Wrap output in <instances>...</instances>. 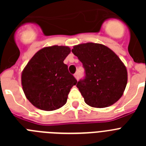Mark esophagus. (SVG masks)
Instances as JSON below:
<instances>
[{"instance_id":"34e87169","label":"esophagus","mask_w":146,"mask_h":146,"mask_svg":"<svg viewBox=\"0 0 146 146\" xmlns=\"http://www.w3.org/2000/svg\"><path fill=\"white\" fill-rule=\"evenodd\" d=\"M74 77H75L77 80H79V75H78V73H76V74H74Z\"/></svg>"}]
</instances>
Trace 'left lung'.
<instances>
[{
    "label": "left lung",
    "mask_w": 146,
    "mask_h": 146,
    "mask_svg": "<svg viewBox=\"0 0 146 146\" xmlns=\"http://www.w3.org/2000/svg\"><path fill=\"white\" fill-rule=\"evenodd\" d=\"M72 52L85 69L86 77L77 84L85 102L97 108L116 102L127 84V70L118 55L106 46L92 42L75 45Z\"/></svg>",
    "instance_id": "1"
}]
</instances>
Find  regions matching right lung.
Returning a JSON list of instances; mask_svg holds the SVG:
<instances>
[{"instance_id": "obj_1", "label": "right lung", "mask_w": 146, "mask_h": 146, "mask_svg": "<svg viewBox=\"0 0 146 146\" xmlns=\"http://www.w3.org/2000/svg\"><path fill=\"white\" fill-rule=\"evenodd\" d=\"M70 52L66 46L44 47L24 68L22 86L25 96L33 106L52 111L66 103L70 89L77 82L64 63Z\"/></svg>"}]
</instances>
